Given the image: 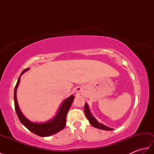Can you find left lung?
I'll return each instance as SVG.
<instances>
[{
	"instance_id": "1",
	"label": "left lung",
	"mask_w": 154,
	"mask_h": 154,
	"mask_svg": "<svg viewBox=\"0 0 154 154\" xmlns=\"http://www.w3.org/2000/svg\"><path fill=\"white\" fill-rule=\"evenodd\" d=\"M85 114L87 118V119L89 120L90 124L92 125L93 127H95L97 128H99L100 130H113V128H111L110 127H108L105 125H104L103 124L99 123L98 121L97 120V119L94 118L92 114H91V111L89 110V106H88L87 103H85Z\"/></svg>"
}]
</instances>
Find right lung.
Masks as SVG:
<instances>
[{
  "mask_svg": "<svg viewBox=\"0 0 154 154\" xmlns=\"http://www.w3.org/2000/svg\"><path fill=\"white\" fill-rule=\"evenodd\" d=\"M28 70H29V68L26 69L22 72V73L18 77L17 83H16L14 88V99L16 114H17L18 119L23 125L26 128H27L30 131L35 134L42 137H46L54 135L55 134L61 131V130H63L65 128V124H66L67 114L73 101L74 96L72 94V95L66 99L63 100V102L61 103L60 109H59L57 111L56 115L53 119L47 121V122L42 123L31 122L27 118H26L21 112L18 106L17 98H16V92H17L18 87L19 85L20 81L21 75Z\"/></svg>",
  "mask_w": 154,
  "mask_h": 154,
  "instance_id": "add662e5",
  "label": "right lung"
}]
</instances>
